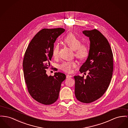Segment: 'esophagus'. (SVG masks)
<instances>
[{"instance_id":"34e87169","label":"esophagus","mask_w":128,"mask_h":128,"mask_svg":"<svg viewBox=\"0 0 128 128\" xmlns=\"http://www.w3.org/2000/svg\"><path fill=\"white\" fill-rule=\"evenodd\" d=\"M72 75H66V78H72Z\"/></svg>"}]
</instances>
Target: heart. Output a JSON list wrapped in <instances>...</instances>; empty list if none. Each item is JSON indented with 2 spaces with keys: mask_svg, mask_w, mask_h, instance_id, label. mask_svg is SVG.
<instances>
[{
  "mask_svg": "<svg viewBox=\"0 0 128 128\" xmlns=\"http://www.w3.org/2000/svg\"><path fill=\"white\" fill-rule=\"evenodd\" d=\"M63 42L70 48L74 50L75 57L80 60H86L89 56L90 48L89 46L82 43V40L73 34H69L63 39ZM59 52V46L55 44L52 50V55L54 58H57ZM77 66L76 62L74 60L64 62L60 65V68L64 72L70 73L72 69Z\"/></svg>",
  "mask_w": 128,
  "mask_h": 128,
  "instance_id": "obj_1",
  "label": "heart"
}]
</instances>
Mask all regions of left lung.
Returning a JSON list of instances; mask_svg holds the SVG:
<instances>
[{
  "label": "left lung",
  "instance_id": "obj_1",
  "mask_svg": "<svg viewBox=\"0 0 128 128\" xmlns=\"http://www.w3.org/2000/svg\"><path fill=\"white\" fill-rule=\"evenodd\" d=\"M89 37L90 53L80 69L81 73L88 71L86 78L75 76V94L80 102L89 103L101 98L107 90L112 75L113 54L107 39L98 30H84Z\"/></svg>",
  "mask_w": 128,
  "mask_h": 128
}]
</instances>
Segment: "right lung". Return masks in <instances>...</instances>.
<instances>
[{"instance_id":"add662e5","label":"right lung","mask_w":128,"mask_h":128,"mask_svg":"<svg viewBox=\"0 0 128 128\" xmlns=\"http://www.w3.org/2000/svg\"><path fill=\"white\" fill-rule=\"evenodd\" d=\"M64 31L62 28L41 30L32 38L25 53L23 68L28 92L36 101L44 105L57 101L61 84L66 78L60 72H55L54 76H48L46 73L50 66L54 43Z\"/></svg>"}]
</instances>
